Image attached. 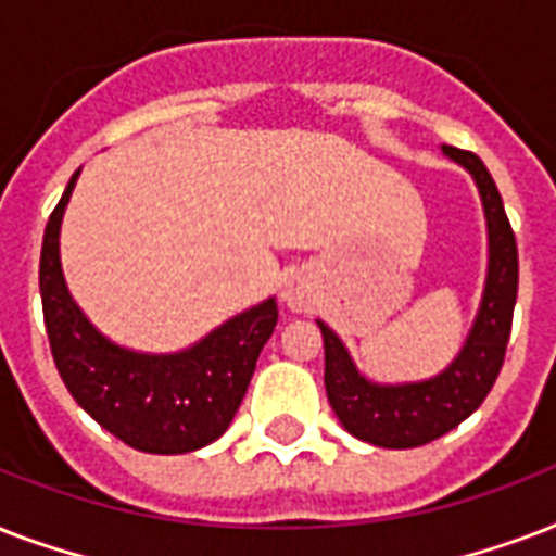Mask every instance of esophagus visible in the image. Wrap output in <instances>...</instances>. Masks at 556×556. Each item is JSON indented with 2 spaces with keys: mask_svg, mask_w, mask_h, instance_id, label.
<instances>
[{
  "mask_svg": "<svg viewBox=\"0 0 556 556\" xmlns=\"http://www.w3.org/2000/svg\"><path fill=\"white\" fill-rule=\"evenodd\" d=\"M282 303L291 308L294 314H305L312 312L314 305V288L312 282H308V277H303V274H296V277H291L286 282V288H282Z\"/></svg>",
  "mask_w": 556,
  "mask_h": 556,
  "instance_id": "34e87169",
  "label": "esophagus"
}]
</instances>
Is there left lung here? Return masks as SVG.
<instances>
[{
	"label": "left lung",
	"mask_w": 556,
	"mask_h": 556,
	"mask_svg": "<svg viewBox=\"0 0 556 556\" xmlns=\"http://www.w3.org/2000/svg\"><path fill=\"white\" fill-rule=\"evenodd\" d=\"M441 152L470 173L488 225V274L482 303L458 355L427 380L378 383L357 369L343 340L326 323L317 320L326 346L323 380L331 409L355 439L369 441L375 447H421L432 439H441L444 432L456 430L467 415L482 406L496 383L508 349L519 286L517 239L505 216L500 190L482 159L456 147H441Z\"/></svg>",
	"instance_id": "1"
}]
</instances>
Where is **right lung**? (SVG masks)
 Masks as SVG:
<instances>
[{
  "instance_id": "add662e5",
  "label": "right lung",
  "mask_w": 556,
  "mask_h": 556,
  "mask_svg": "<svg viewBox=\"0 0 556 556\" xmlns=\"http://www.w3.org/2000/svg\"><path fill=\"white\" fill-rule=\"evenodd\" d=\"M80 169L65 185L42 236L39 294L56 371L72 397L112 435L159 456L213 444L230 427L256 369V357L277 326L268 296L218 329L167 355L117 346L74 303L60 262V225Z\"/></svg>"
}]
</instances>
